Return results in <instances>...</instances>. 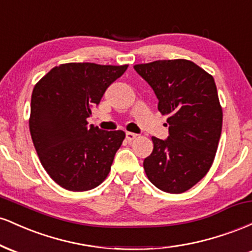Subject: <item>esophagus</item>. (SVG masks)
I'll return each instance as SVG.
<instances>
[{"label": "esophagus", "mask_w": 252, "mask_h": 252, "mask_svg": "<svg viewBox=\"0 0 252 252\" xmlns=\"http://www.w3.org/2000/svg\"><path fill=\"white\" fill-rule=\"evenodd\" d=\"M126 137L128 141H132L137 137V135L134 134V132H126Z\"/></svg>", "instance_id": "1"}]
</instances>
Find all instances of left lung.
<instances>
[{
    "mask_svg": "<svg viewBox=\"0 0 252 252\" xmlns=\"http://www.w3.org/2000/svg\"><path fill=\"white\" fill-rule=\"evenodd\" d=\"M168 115V137H152L154 149L144 158L146 174L167 193H184L212 166L221 134L222 111L215 79L185 59L158 60L134 66Z\"/></svg>",
    "mask_w": 252,
    "mask_h": 252,
    "instance_id": "8db88e82",
    "label": "left lung"
}]
</instances>
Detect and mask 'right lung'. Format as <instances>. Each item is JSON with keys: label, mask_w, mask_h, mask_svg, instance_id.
<instances>
[{"label": "right lung", "mask_w": 252, "mask_h": 252, "mask_svg": "<svg viewBox=\"0 0 252 252\" xmlns=\"http://www.w3.org/2000/svg\"><path fill=\"white\" fill-rule=\"evenodd\" d=\"M128 65L70 63L34 86L30 130L40 162L63 189L83 192L105 180L126 134L89 126L92 106Z\"/></svg>", "instance_id": "right-lung-1"}]
</instances>
